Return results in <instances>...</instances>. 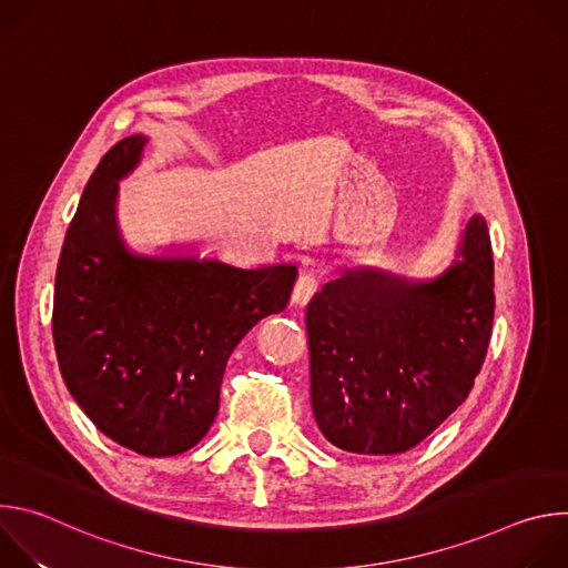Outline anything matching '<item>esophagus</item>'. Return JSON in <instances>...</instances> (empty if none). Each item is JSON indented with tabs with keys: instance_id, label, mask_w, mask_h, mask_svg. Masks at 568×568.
Returning a JSON list of instances; mask_svg holds the SVG:
<instances>
[{
	"instance_id": "1",
	"label": "esophagus",
	"mask_w": 568,
	"mask_h": 568,
	"mask_svg": "<svg viewBox=\"0 0 568 568\" xmlns=\"http://www.w3.org/2000/svg\"><path fill=\"white\" fill-rule=\"evenodd\" d=\"M316 287H318V281H316L314 274H310V272H307V274H301L298 281H296V285H294V290H292V303L298 305V307L307 305L310 298L314 296Z\"/></svg>"
}]
</instances>
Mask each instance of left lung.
<instances>
[{
  "label": "left lung",
  "mask_w": 568,
  "mask_h": 568,
  "mask_svg": "<svg viewBox=\"0 0 568 568\" xmlns=\"http://www.w3.org/2000/svg\"><path fill=\"white\" fill-rule=\"evenodd\" d=\"M493 318L495 261L480 215L465 226L458 261L434 281L362 270L323 285L305 318L321 434L355 454L414 449L469 395Z\"/></svg>",
  "instance_id": "left-lung-1"
}]
</instances>
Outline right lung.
Here are the masks:
<instances>
[{
	"mask_svg": "<svg viewBox=\"0 0 568 568\" xmlns=\"http://www.w3.org/2000/svg\"><path fill=\"white\" fill-rule=\"evenodd\" d=\"M145 143L134 134L112 145L80 197L55 272L53 344L69 393L108 438L175 456L206 436L229 355L261 318L285 310L296 267L128 252L119 180Z\"/></svg>",
	"mask_w": 568,
	"mask_h": 568,
	"instance_id": "obj_1",
	"label": "right lung"
}]
</instances>
